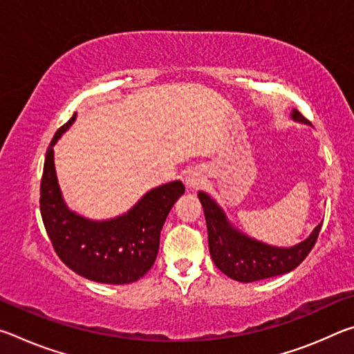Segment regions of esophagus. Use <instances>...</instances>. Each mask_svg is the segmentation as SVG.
I'll list each match as a JSON object with an SVG mask.
<instances>
[{
    "instance_id": "34e87169",
    "label": "esophagus",
    "mask_w": 354,
    "mask_h": 354,
    "mask_svg": "<svg viewBox=\"0 0 354 354\" xmlns=\"http://www.w3.org/2000/svg\"><path fill=\"white\" fill-rule=\"evenodd\" d=\"M205 175H203V171L195 169V170H190L187 175H185L184 183L187 185V189L190 190H198L203 184H205Z\"/></svg>"
}]
</instances>
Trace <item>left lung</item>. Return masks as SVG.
Masks as SVG:
<instances>
[{"label":"left lung","mask_w":354,"mask_h":354,"mask_svg":"<svg viewBox=\"0 0 354 354\" xmlns=\"http://www.w3.org/2000/svg\"><path fill=\"white\" fill-rule=\"evenodd\" d=\"M290 117L295 122L310 124L309 120L295 109ZM198 198L205 211L212 261L220 272L241 283H253L292 272L306 259L322 230V223H319L308 239L293 247H272L236 230L226 218L223 209L206 192H198Z\"/></svg>","instance_id":"1"}]
</instances>
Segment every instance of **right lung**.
<instances>
[{"label": "right lung", "mask_w": 354, "mask_h": 354, "mask_svg": "<svg viewBox=\"0 0 354 354\" xmlns=\"http://www.w3.org/2000/svg\"><path fill=\"white\" fill-rule=\"evenodd\" d=\"M73 113L46 149L40 183V214L53 248L65 266L81 277L103 284H129L153 267L164 221L184 194L181 181L147 192L127 214L111 220H88L70 211L62 198L53 147L73 124Z\"/></svg>", "instance_id": "add662e5"}]
</instances>
